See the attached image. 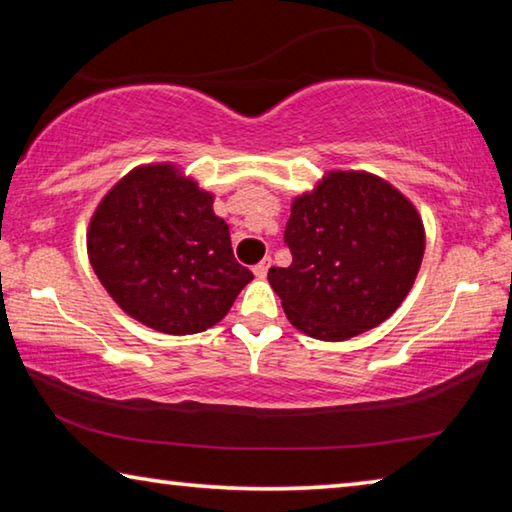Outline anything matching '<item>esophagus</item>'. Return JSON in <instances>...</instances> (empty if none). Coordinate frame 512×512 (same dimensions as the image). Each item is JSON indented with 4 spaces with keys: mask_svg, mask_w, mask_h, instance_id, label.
<instances>
[{
    "mask_svg": "<svg viewBox=\"0 0 512 512\" xmlns=\"http://www.w3.org/2000/svg\"><path fill=\"white\" fill-rule=\"evenodd\" d=\"M268 268H271V257H264L262 262L259 264H255V268H253V273H255V277H259V280H264L266 277V273H268Z\"/></svg>",
    "mask_w": 512,
    "mask_h": 512,
    "instance_id": "obj_1",
    "label": "esophagus"
}]
</instances>
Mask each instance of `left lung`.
<instances>
[{"mask_svg": "<svg viewBox=\"0 0 512 512\" xmlns=\"http://www.w3.org/2000/svg\"><path fill=\"white\" fill-rule=\"evenodd\" d=\"M284 244L291 266L268 271L284 314L314 339L345 341L402 305L420 271L424 228L381 178L334 171L293 201Z\"/></svg>", "mask_w": 512, "mask_h": 512, "instance_id": "1", "label": "left lung"}]
</instances>
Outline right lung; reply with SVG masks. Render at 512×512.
<instances>
[{
	"mask_svg": "<svg viewBox=\"0 0 512 512\" xmlns=\"http://www.w3.org/2000/svg\"><path fill=\"white\" fill-rule=\"evenodd\" d=\"M88 253L128 316L173 336L219 323L253 280L212 196L171 164L137 167L110 189L90 221Z\"/></svg>",
	"mask_w": 512,
	"mask_h": 512,
	"instance_id": "add662e5",
	"label": "right lung"
}]
</instances>
